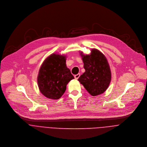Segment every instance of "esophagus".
Segmentation results:
<instances>
[{"mask_svg": "<svg viewBox=\"0 0 147 147\" xmlns=\"http://www.w3.org/2000/svg\"><path fill=\"white\" fill-rule=\"evenodd\" d=\"M80 76V74H76V75H75L74 76V78L76 79V80H77L78 78H79V77Z\"/></svg>", "mask_w": 147, "mask_h": 147, "instance_id": "34e87169", "label": "esophagus"}]
</instances>
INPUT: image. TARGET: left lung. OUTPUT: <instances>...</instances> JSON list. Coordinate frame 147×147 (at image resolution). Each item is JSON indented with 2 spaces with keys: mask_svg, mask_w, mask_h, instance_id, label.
Returning <instances> with one entry per match:
<instances>
[{
  "mask_svg": "<svg viewBox=\"0 0 147 147\" xmlns=\"http://www.w3.org/2000/svg\"><path fill=\"white\" fill-rule=\"evenodd\" d=\"M80 55L86 71L78 81L92 96L103 94L108 89L112 78L107 57L96 49H92L90 55L81 52Z\"/></svg>",
  "mask_w": 147,
  "mask_h": 147,
  "instance_id": "8db88e82",
  "label": "left lung"
}]
</instances>
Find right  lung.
<instances>
[{"label": "right lung", "instance_id": "right-lung-1", "mask_svg": "<svg viewBox=\"0 0 147 147\" xmlns=\"http://www.w3.org/2000/svg\"><path fill=\"white\" fill-rule=\"evenodd\" d=\"M66 56L53 53L45 59L38 75L39 90L45 97L59 99L66 90L67 84L74 76L66 66Z\"/></svg>", "mask_w": 147, "mask_h": 147}]
</instances>
